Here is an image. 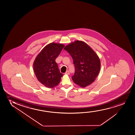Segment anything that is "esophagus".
<instances>
[{"instance_id": "obj_1", "label": "esophagus", "mask_w": 135, "mask_h": 135, "mask_svg": "<svg viewBox=\"0 0 135 135\" xmlns=\"http://www.w3.org/2000/svg\"><path fill=\"white\" fill-rule=\"evenodd\" d=\"M65 75H69V74H70V72H69V70L66 71V72L65 73Z\"/></svg>"}]
</instances>
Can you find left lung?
Returning <instances> with one entry per match:
<instances>
[{"mask_svg": "<svg viewBox=\"0 0 135 135\" xmlns=\"http://www.w3.org/2000/svg\"><path fill=\"white\" fill-rule=\"evenodd\" d=\"M73 60L75 72L72 79L75 83L85 88L94 81L101 68L100 59L88 44L82 41L71 42L64 48Z\"/></svg>", "mask_w": 135, "mask_h": 135, "instance_id": "obj_1", "label": "left lung"}]
</instances>
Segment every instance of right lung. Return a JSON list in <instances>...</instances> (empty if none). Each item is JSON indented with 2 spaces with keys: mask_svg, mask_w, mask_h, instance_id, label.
<instances>
[{
  "mask_svg": "<svg viewBox=\"0 0 135 135\" xmlns=\"http://www.w3.org/2000/svg\"><path fill=\"white\" fill-rule=\"evenodd\" d=\"M65 45L52 42L47 44L35 58L33 70L39 82L50 88L59 84L63 74L60 72L55 59Z\"/></svg>",
  "mask_w": 135,
  "mask_h": 135,
  "instance_id": "right-lung-1",
  "label": "right lung"
}]
</instances>
